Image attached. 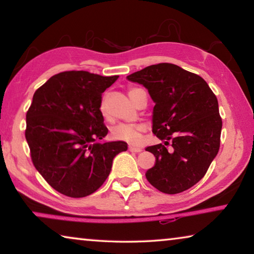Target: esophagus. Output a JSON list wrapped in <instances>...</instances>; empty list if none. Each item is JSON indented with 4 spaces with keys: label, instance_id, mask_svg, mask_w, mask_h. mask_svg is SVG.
Masks as SVG:
<instances>
[{
    "label": "esophagus",
    "instance_id": "1",
    "mask_svg": "<svg viewBox=\"0 0 254 254\" xmlns=\"http://www.w3.org/2000/svg\"><path fill=\"white\" fill-rule=\"evenodd\" d=\"M128 151H131V152H140V151H142V149L133 147V145H128Z\"/></svg>",
    "mask_w": 254,
    "mask_h": 254
}]
</instances>
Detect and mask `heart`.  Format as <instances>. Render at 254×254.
<instances>
[{
	"instance_id": "b5f03b06",
	"label": "heart",
	"mask_w": 254,
	"mask_h": 254,
	"mask_svg": "<svg viewBox=\"0 0 254 254\" xmlns=\"http://www.w3.org/2000/svg\"><path fill=\"white\" fill-rule=\"evenodd\" d=\"M142 92L143 89L139 87H134V86H131L128 87V96L131 97V100L136 103L139 95ZM101 112L103 115H106V102L105 98H103L101 103ZM145 131V127L143 124L139 123H120L118 126H115L112 130V136L114 137L115 140L118 141H124V142L137 145L141 143V140H142V133Z\"/></svg>"
}]
</instances>
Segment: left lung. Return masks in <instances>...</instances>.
<instances>
[{
	"mask_svg": "<svg viewBox=\"0 0 254 254\" xmlns=\"http://www.w3.org/2000/svg\"><path fill=\"white\" fill-rule=\"evenodd\" d=\"M127 79L142 84L156 103L152 132L165 142L145 148L156 157L145 177L165 194L187 190L204 177L220 150L216 96L200 76L174 64L148 66Z\"/></svg>",
	"mask_w": 254,
	"mask_h": 254,
	"instance_id": "1",
	"label": "left lung"
}]
</instances>
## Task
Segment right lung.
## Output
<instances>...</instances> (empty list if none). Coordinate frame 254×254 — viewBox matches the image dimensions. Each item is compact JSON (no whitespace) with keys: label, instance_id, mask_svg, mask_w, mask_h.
<instances>
[{"label":"right lung","instance_id":"obj_1","mask_svg":"<svg viewBox=\"0 0 254 254\" xmlns=\"http://www.w3.org/2000/svg\"><path fill=\"white\" fill-rule=\"evenodd\" d=\"M118 78L63 71L33 94L25 127L30 156L60 194L72 198L93 194L109 177L114 157L127 151L123 141L96 143L109 132L100 109L102 93Z\"/></svg>","mask_w":254,"mask_h":254}]
</instances>
